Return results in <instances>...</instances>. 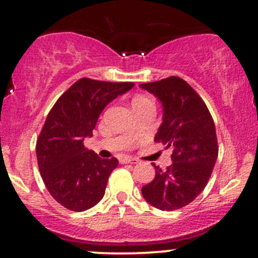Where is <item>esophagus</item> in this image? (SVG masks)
<instances>
[{
    "mask_svg": "<svg viewBox=\"0 0 258 258\" xmlns=\"http://www.w3.org/2000/svg\"><path fill=\"white\" fill-rule=\"evenodd\" d=\"M120 164H138V160L132 158H121Z\"/></svg>",
    "mask_w": 258,
    "mask_h": 258,
    "instance_id": "obj_1",
    "label": "esophagus"
}]
</instances>
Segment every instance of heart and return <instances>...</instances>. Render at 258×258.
<instances>
[{
    "label": "heart",
    "instance_id": "obj_1",
    "mask_svg": "<svg viewBox=\"0 0 258 258\" xmlns=\"http://www.w3.org/2000/svg\"><path fill=\"white\" fill-rule=\"evenodd\" d=\"M141 98H144V97H137V98H135L133 100H136V99H141Z\"/></svg>",
    "mask_w": 258,
    "mask_h": 258
}]
</instances>
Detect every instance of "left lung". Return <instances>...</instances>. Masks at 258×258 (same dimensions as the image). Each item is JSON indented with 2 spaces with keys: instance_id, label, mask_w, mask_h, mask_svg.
I'll return each instance as SVG.
<instances>
[{
  "instance_id": "obj_1",
  "label": "left lung",
  "mask_w": 258,
  "mask_h": 258,
  "mask_svg": "<svg viewBox=\"0 0 258 258\" xmlns=\"http://www.w3.org/2000/svg\"><path fill=\"white\" fill-rule=\"evenodd\" d=\"M162 105V122L154 141L172 149V165L155 167V178L142 186L150 205L173 211L191 203L204 190L218 156L211 114L199 94L177 76L139 85Z\"/></svg>"
}]
</instances>
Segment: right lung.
<instances>
[{"mask_svg":"<svg viewBox=\"0 0 258 258\" xmlns=\"http://www.w3.org/2000/svg\"><path fill=\"white\" fill-rule=\"evenodd\" d=\"M132 82L80 79L60 96L47 115L36 143L38 170L49 194L72 211L91 209L104 197L117 159H102L86 149L100 112Z\"/></svg>","mask_w":258,"mask_h":258,"instance_id":"right-lung-1","label":"right lung"}]
</instances>
